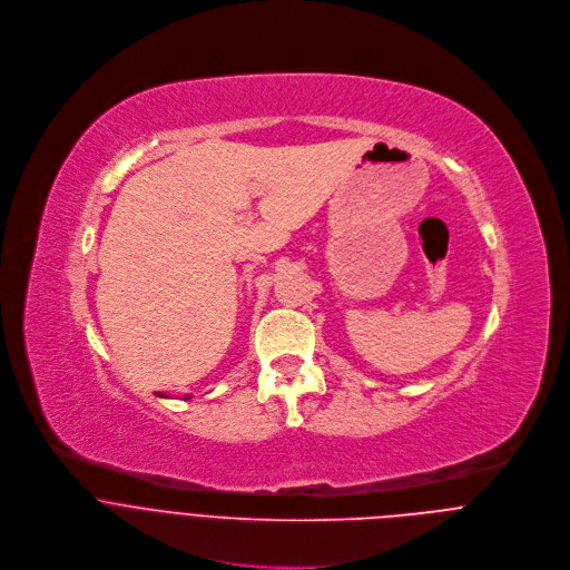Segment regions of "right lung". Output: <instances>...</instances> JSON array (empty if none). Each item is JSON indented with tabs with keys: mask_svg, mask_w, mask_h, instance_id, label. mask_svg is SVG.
I'll return each mask as SVG.
<instances>
[{
	"mask_svg": "<svg viewBox=\"0 0 570 570\" xmlns=\"http://www.w3.org/2000/svg\"><path fill=\"white\" fill-rule=\"evenodd\" d=\"M161 397H164V395H161Z\"/></svg>",
	"mask_w": 570,
	"mask_h": 570,
	"instance_id": "right-lung-1",
	"label": "right lung"
}]
</instances>
